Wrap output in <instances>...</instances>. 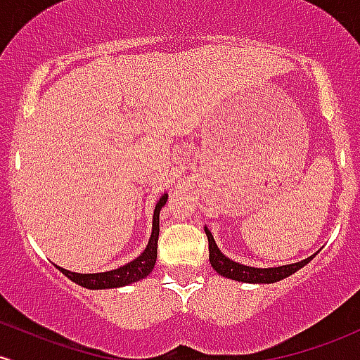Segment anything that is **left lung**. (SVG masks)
Here are the masks:
<instances>
[{
  "label": "left lung",
  "mask_w": 360,
  "mask_h": 360,
  "mask_svg": "<svg viewBox=\"0 0 360 360\" xmlns=\"http://www.w3.org/2000/svg\"><path fill=\"white\" fill-rule=\"evenodd\" d=\"M205 234L208 238V252H210V264L215 268L217 274L222 276H227V278L238 280V282H248V283H274L278 282V280L287 278V276L295 274L297 270H301L304 264H307L311 259L314 258L309 256V258L302 259V262L292 263V264H283V266L276 268H252L246 266V264H239L232 259H229L227 256L222 255V251L217 248L215 240H213L212 232L205 227Z\"/></svg>",
  "instance_id": "obj_1"
}]
</instances>
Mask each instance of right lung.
Instances as JSON below:
<instances>
[{
    "label": "right lung",
    "mask_w": 360,
    "mask_h": 360,
    "mask_svg": "<svg viewBox=\"0 0 360 360\" xmlns=\"http://www.w3.org/2000/svg\"><path fill=\"white\" fill-rule=\"evenodd\" d=\"M167 201V195H164L157 201L155 212H153V225H152V236H150L148 246L145 251L133 259L131 263L124 264V266L117 268V270L104 271V274H75V271H68L65 268L58 266L63 275L68 276L78 285L86 287V289H112V287H122L128 283L138 282V280L145 278L153 270L157 262V240H159V215L160 208L164 207Z\"/></svg>",
    "instance_id": "1"
}]
</instances>
